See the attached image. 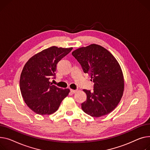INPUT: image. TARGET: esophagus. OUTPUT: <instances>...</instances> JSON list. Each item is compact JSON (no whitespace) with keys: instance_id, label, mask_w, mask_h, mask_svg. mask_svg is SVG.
I'll return each mask as SVG.
<instances>
[{"instance_id":"esophagus-1","label":"esophagus","mask_w":150,"mask_h":150,"mask_svg":"<svg viewBox=\"0 0 150 150\" xmlns=\"http://www.w3.org/2000/svg\"><path fill=\"white\" fill-rule=\"evenodd\" d=\"M77 90H74V89H71V92H72V93H75L77 92Z\"/></svg>"}]
</instances>
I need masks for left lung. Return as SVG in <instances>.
<instances>
[{
    "label": "left lung",
    "instance_id": "left-lung-1",
    "mask_svg": "<svg viewBox=\"0 0 150 150\" xmlns=\"http://www.w3.org/2000/svg\"><path fill=\"white\" fill-rule=\"evenodd\" d=\"M72 54L94 83L93 92L83 90L87 99L81 104L83 110L96 117L112 112L120 102L124 88L123 74L116 58L96 44L78 48Z\"/></svg>",
    "mask_w": 150,
    "mask_h": 150
}]
</instances>
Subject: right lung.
I'll return each instance as SVG.
<instances>
[{
  "label": "right lung",
  "mask_w": 150,
  "mask_h": 150,
  "mask_svg": "<svg viewBox=\"0 0 150 150\" xmlns=\"http://www.w3.org/2000/svg\"><path fill=\"white\" fill-rule=\"evenodd\" d=\"M72 47L52 46L33 56L23 67L20 88L24 101L35 113L51 115L55 112L69 94V88H58L49 81L55 78L57 63Z\"/></svg>",
  "instance_id": "right-lung-1"
}]
</instances>
